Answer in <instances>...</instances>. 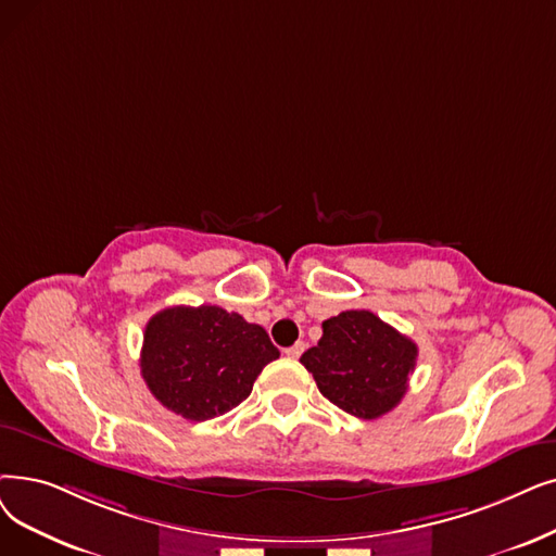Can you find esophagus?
I'll return each instance as SVG.
<instances>
[{
    "mask_svg": "<svg viewBox=\"0 0 556 556\" xmlns=\"http://www.w3.org/2000/svg\"><path fill=\"white\" fill-rule=\"evenodd\" d=\"M304 350H306V345L300 341V343H295V345H291V348H286V350H283V354H286L288 358H300Z\"/></svg>",
    "mask_w": 556,
    "mask_h": 556,
    "instance_id": "obj_1",
    "label": "esophagus"
}]
</instances>
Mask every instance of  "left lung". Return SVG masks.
Here are the masks:
<instances>
[{
    "label": "left lung",
    "mask_w": 556,
    "mask_h": 556,
    "mask_svg": "<svg viewBox=\"0 0 556 556\" xmlns=\"http://www.w3.org/2000/svg\"><path fill=\"white\" fill-rule=\"evenodd\" d=\"M418 345L372 311H343L323 323V338L302 354L320 393L343 412L375 420L400 404Z\"/></svg>",
    "instance_id": "obj_1"
}]
</instances>
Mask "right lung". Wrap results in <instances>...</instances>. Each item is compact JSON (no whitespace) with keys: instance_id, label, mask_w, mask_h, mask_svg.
<instances>
[{"instance_id":"1","label":"right lung","mask_w":556,"mask_h":556,"mask_svg":"<svg viewBox=\"0 0 556 556\" xmlns=\"http://www.w3.org/2000/svg\"><path fill=\"white\" fill-rule=\"evenodd\" d=\"M279 358L263 327L220 306H170L144 327L140 375L152 395L186 420L218 418L243 402Z\"/></svg>"}]
</instances>
